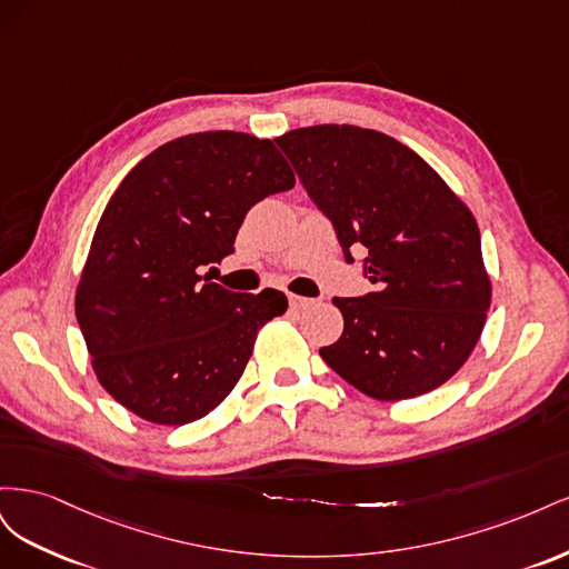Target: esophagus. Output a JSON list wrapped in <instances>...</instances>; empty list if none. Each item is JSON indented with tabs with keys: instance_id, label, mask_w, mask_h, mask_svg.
Segmentation results:
<instances>
[{
	"instance_id": "esophagus-1",
	"label": "esophagus",
	"mask_w": 569,
	"mask_h": 569,
	"mask_svg": "<svg viewBox=\"0 0 569 569\" xmlns=\"http://www.w3.org/2000/svg\"><path fill=\"white\" fill-rule=\"evenodd\" d=\"M316 299H308V297H299V295H289V306L295 308V311H301V308L313 306Z\"/></svg>"
}]
</instances>
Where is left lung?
I'll return each instance as SVG.
<instances>
[{
  "mask_svg": "<svg viewBox=\"0 0 569 569\" xmlns=\"http://www.w3.org/2000/svg\"><path fill=\"white\" fill-rule=\"evenodd\" d=\"M306 194L332 222L347 263L372 289L335 297L343 332L320 356L380 401L441 387L485 327L491 284L472 213L416 151L356 126L278 137Z\"/></svg>",
  "mask_w": 569,
  "mask_h": 569,
  "instance_id": "1",
  "label": "left lung"
}]
</instances>
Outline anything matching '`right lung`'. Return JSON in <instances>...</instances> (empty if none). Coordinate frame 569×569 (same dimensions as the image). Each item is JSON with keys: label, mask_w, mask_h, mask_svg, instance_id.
Listing matches in <instances>:
<instances>
[{"label": "right lung", "mask_w": 569, "mask_h": 569, "mask_svg": "<svg viewBox=\"0 0 569 569\" xmlns=\"http://www.w3.org/2000/svg\"><path fill=\"white\" fill-rule=\"evenodd\" d=\"M295 187L270 140L216 130L178 137L137 163L101 216L76 295L92 366L113 399L149 422L187 425L242 377L261 327L287 311L209 282L244 216Z\"/></svg>", "instance_id": "obj_1"}]
</instances>
